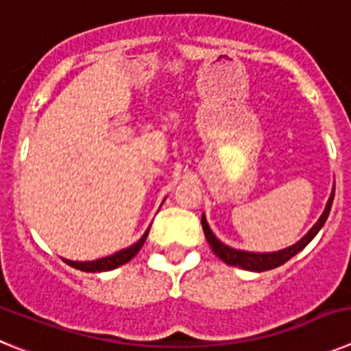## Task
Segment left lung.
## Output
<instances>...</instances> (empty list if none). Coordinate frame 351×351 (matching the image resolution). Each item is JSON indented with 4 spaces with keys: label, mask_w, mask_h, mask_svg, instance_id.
Returning a JSON list of instances; mask_svg holds the SVG:
<instances>
[{
    "label": "left lung",
    "mask_w": 351,
    "mask_h": 351,
    "mask_svg": "<svg viewBox=\"0 0 351 351\" xmlns=\"http://www.w3.org/2000/svg\"><path fill=\"white\" fill-rule=\"evenodd\" d=\"M332 200H334V191L332 195H330V198H328L324 214H322L320 219L316 221V225L313 226L311 230L304 235L297 244L287 247V250L276 251V253H247V251H239V250H234V247L225 246V244L219 243L218 239L214 237V234L210 232L209 225H207L206 221V216H202V228H204V234H206L207 237V243H209L210 250H213V253L218 256V258H221L225 263L234 265V267H241L244 269V271H255V272L269 271V269H276V267H280V265H283L285 262H288L291 256H295L300 250H304V247L311 243V239L320 232L324 223L327 221L330 207H332Z\"/></svg>",
    "instance_id": "left-lung-1"
}]
</instances>
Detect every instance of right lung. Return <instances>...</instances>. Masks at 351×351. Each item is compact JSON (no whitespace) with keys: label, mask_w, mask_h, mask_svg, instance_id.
Instances as JSON below:
<instances>
[{"label":"right lung","mask_w":351,"mask_h":351,"mask_svg":"<svg viewBox=\"0 0 351 351\" xmlns=\"http://www.w3.org/2000/svg\"><path fill=\"white\" fill-rule=\"evenodd\" d=\"M149 230L142 235V239L138 243H135L133 246L126 247L123 251H117L114 255L105 256V258L100 260H93V262H71V260H64V262L70 265V267H75L79 271H86V272H104V271H112V269L119 267V265H125L126 262L133 258V256L137 255L138 251H141L142 244L145 243V239H147Z\"/></svg>","instance_id":"1"}]
</instances>
